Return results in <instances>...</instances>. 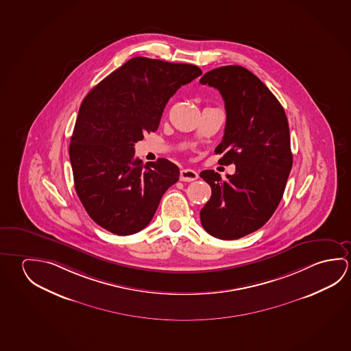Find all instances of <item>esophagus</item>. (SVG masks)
<instances>
[{
	"label": "esophagus",
	"instance_id": "34e87169",
	"mask_svg": "<svg viewBox=\"0 0 351 351\" xmlns=\"http://www.w3.org/2000/svg\"><path fill=\"white\" fill-rule=\"evenodd\" d=\"M198 178V173L192 169H182L180 171V180L184 182H192Z\"/></svg>",
	"mask_w": 351,
	"mask_h": 351
}]
</instances>
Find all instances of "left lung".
I'll list each match as a JSON object with an SVG mask.
<instances>
[{
	"instance_id": "8db88e82",
	"label": "left lung",
	"mask_w": 351,
	"mask_h": 351,
	"mask_svg": "<svg viewBox=\"0 0 351 351\" xmlns=\"http://www.w3.org/2000/svg\"><path fill=\"white\" fill-rule=\"evenodd\" d=\"M201 84L224 99L226 125L215 148L219 162L235 164L221 180L214 170L199 173L212 187L202 208V226L221 240H236L258 230L276 212L293 167L285 111L258 77L241 66H223L203 75Z\"/></svg>"
}]
</instances>
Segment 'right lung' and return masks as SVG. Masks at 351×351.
<instances>
[{"label":"right lung","mask_w":351,"mask_h":351,"mask_svg":"<svg viewBox=\"0 0 351 351\" xmlns=\"http://www.w3.org/2000/svg\"><path fill=\"white\" fill-rule=\"evenodd\" d=\"M202 75L195 64L133 58L88 93L69 144L75 187L89 217L116 235H132L154 217L176 184L167 159L142 164L134 143L156 132L169 99Z\"/></svg>","instance_id":"right-lung-1"}]
</instances>
